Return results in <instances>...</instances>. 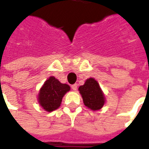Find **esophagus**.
Returning <instances> with one entry per match:
<instances>
[{
	"label": "esophagus",
	"instance_id": "1",
	"mask_svg": "<svg viewBox=\"0 0 149 149\" xmlns=\"http://www.w3.org/2000/svg\"><path fill=\"white\" fill-rule=\"evenodd\" d=\"M71 88H72V89L73 91H77V84H72V85L71 86Z\"/></svg>",
	"mask_w": 149,
	"mask_h": 149
}]
</instances>
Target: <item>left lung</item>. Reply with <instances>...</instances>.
Wrapping results in <instances>:
<instances>
[{
	"mask_svg": "<svg viewBox=\"0 0 149 149\" xmlns=\"http://www.w3.org/2000/svg\"><path fill=\"white\" fill-rule=\"evenodd\" d=\"M79 91L85 106L92 110L100 109L103 107L105 101L104 96L99 84L93 78L88 79L84 85L79 87Z\"/></svg>",
	"mask_w": 149,
	"mask_h": 149,
	"instance_id": "8db88e82",
	"label": "left lung"
}]
</instances>
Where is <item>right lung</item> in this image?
Segmentation results:
<instances>
[{"label":"right lung","mask_w":149,"mask_h":149,"mask_svg":"<svg viewBox=\"0 0 149 149\" xmlns=\"http://www.w3.org/2000/svg\"><path fill=\"white\" fill-rule=\"evenodd\" d=\"M69 90L68 84H61L54 77H50L40 90V104L46 111L52 112L60 107L64 95Z\"/></svg>","instance_id":"right-lung-1"}]
</instances>
